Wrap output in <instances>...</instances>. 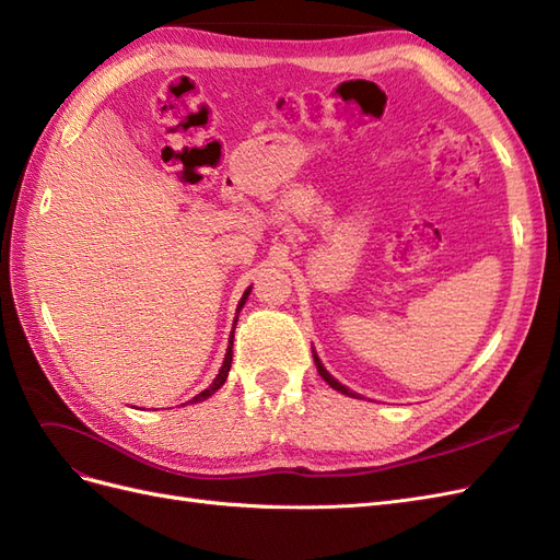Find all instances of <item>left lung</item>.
I'll return each instance as SVG.
<instances>
[{"instance_id":"obj_1","label":"left lung","mask_w":560,"mask_h":560,"mask_svg":"<svg viewBox=\"0 0 560 560\" xmlns=\"http://www.w3.org/2000/svg\"><path fill=\"white\" fill-rule=\"evenodd\" d=\"M313 360H315V366H317V374L327 381V385H331L334 389H338V393H343V395H348V397H358V395H354V393H350V389H348L346 385H341V383H338L336 378H331L329 371H327L325 366H322V362L317 360V354H313Z\"/></svg>"}]
</instances>
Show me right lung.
Here are the masks:
<instances>
[{"label":"right lung","instance_id":"add662e5","mask_svg":"<svg viewBox=\"0 0 560 560\" xmlns=\"http://www.w3.org/2000/svg\"><path fill=\"white\" fill-rule=\"evenodd\" d=\"M247 294H249V290L243 294V299H241V303H238V313H241V308L245 306V301H247ZM235 322H238V317H235ZM235 329V327H233ZM233 336V334H231ZM233 338L229 341V350H226V358H224V364H222V369H219V374H217V378L212 381V385L208 387V389H202L200 395H196L191 401H202V399H208L210 395H214L219 387H222L224 383H226V376H229V369H231V360H233Z\"/></svg>","mask_w":560,"mask_h":560}]
</instances>
